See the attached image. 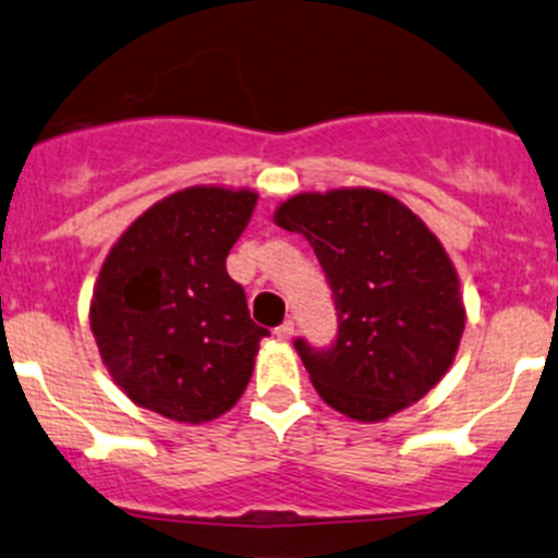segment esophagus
I'll use <instances>...</instances> for the list:
<instances>
[{"mask_svg": "<svg viewBox=\"0 0 558 558\" xmlns=\"http://www.w3.org/2000/svg\"><path fill=\"white\" fill-rule=\"evenodd\" d=\"M275 335H278V340H286V343H289V340L294 338V322H283L275 329Z\"/></svg>", "mask_w": 558, "mask_h": 558, "instance_id": "obj_1", "label": "esophagus"}]
</instances>
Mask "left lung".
Returning a JSON list of instances; mask_svg holds the SVG:
<instances>
[{
    "label": "left lung",
    "mask_w": 558,
    "mask_h": 558,
    "mask_svg": "<svg viewBox=\"0 0 558 558\" xmlns=\"http://www.w3.org/2000/svg\"><path fill=\"white\" fill-rule=\"evenodd\" d=\"M275 223L311 242L335 296L338 340H294L324 403L381 423L425 398L466 327L458 272L434 231L373 187L300 193L275 209Z\"/></svg>",
    "instance_id": "left-lung-1"
}]
</instances>
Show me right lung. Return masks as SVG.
<instances>
[{
    "instance_id": "obj_1",
    "label": "right lung",
    "mask_w": 558,
    "mask_h": 558,
    "mask_svg": "<svg viewBox=\"0 0 558 558\" xmlns=\"http://www.w3.org/2000/svg\"><path fill=\"white\" fill-rule=\"evenodd\" d=\"M258 196L196 185L153 204L113 242L89 324L117 387L177 423H213L245 392L267 329L247 313L226 256Z\"/></svg>"
}]
</instances>
